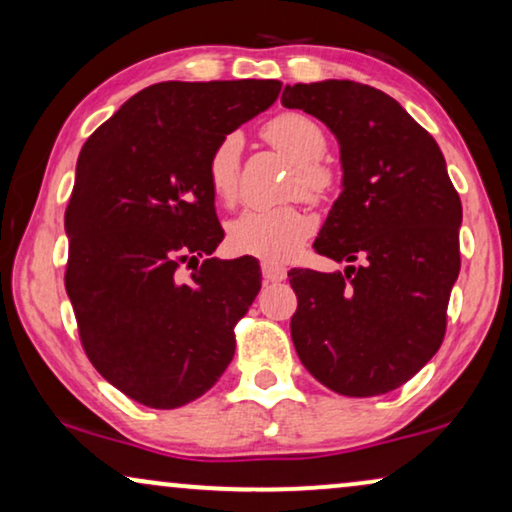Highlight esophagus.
<instances>
[{"mask_svg":"<svg viewBox=\"0 0 512 512\" xmlns=\"http://www.w3.org/2000/svg\"><path fill=\"white\" fill-rule=\"evenodd\" d=\"M261 270H263L265 282H284L286 279V268H282V265H277V263L263 261Z\"/></svg>","mask_w":512,"mask_h":512,"instance_id":"obj_1","label":"esophagus"}]
</instances>
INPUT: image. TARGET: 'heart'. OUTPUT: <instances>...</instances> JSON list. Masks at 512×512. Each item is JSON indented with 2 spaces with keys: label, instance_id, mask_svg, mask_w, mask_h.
<instances>
[{
  "label": "heart",
  "instance_id": "b5f03b06",
  "mask_svg": "<svg viewBox=\"0 0 512 512\" xmlns=\"http://www.w3.org/2000/svg\"><path fill=\"white\" fill-rule=\"evenodd\" d=\"M263 135L296 165L293 188L307 200H321L331 191L333 174L317 163L326 151V135L317 121L298 111H286L265 123ZM242 137L230 132L214 146L207 160V184L214 198L230 205L240 188ZM312 221L293 205L249 207L228 223V247L235 254L261 261H286L303 247Z\"/></svg>",
  "mask_w": 512,
  "mask_h": 512
}]
</instances>
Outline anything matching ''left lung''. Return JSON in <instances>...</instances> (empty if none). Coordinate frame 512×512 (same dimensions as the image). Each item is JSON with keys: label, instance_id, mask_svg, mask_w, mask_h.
<instances>
[{"label": "left lung", "instance_id": "left-lung-1", "mask_svg": "<svg viewBox=\"0 0 512 512\" xmlns=\"http://www.w3.org/2000/svg\"><path fill=\"white\" fill-rule=\"evenodd\" d=\"M282 104L319 118L340 144L342 193L314 251L359 263L289 272L298 359L335 394H387L445 338L461 268L459 193L436 139L382 90L338 79L296 83Z\"/></svg>", "mask_w": 512, "mask_h": 512}]
</instances>
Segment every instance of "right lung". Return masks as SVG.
<instances>
[{
	"label": "right lung",
	"instance_id": "add662e5",
	"mask_svg": "<svg viewBox=\"0 0 512 512\" xmlns=\"http://www.w3.org/2000/svg\"><path fill=\"white\" fill-rule=\"evenodd\" d=\"M279 90L275 79L163 81L83 144L65 289L90 363L132 401L181 408L233 361V328L261 291V268L249 256L209 258L223 228L207 160Z\"/></svg>",
	"mask_w": 512,
	"mask_h": 512
}]
</instances>
